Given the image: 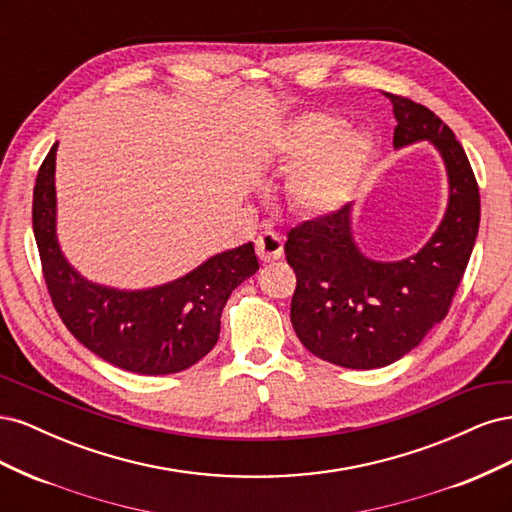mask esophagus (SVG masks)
I'll list each match as a JSON object with an SVG mask.
<instances>
[{"instance_id": "1", "label": "esophagus", "mask_w": 512, "mask_h": 512, "mask_svg": "<svg viewBox=\"0 0 512 512\" xmlns=\"http://www.w3.org/2000/svg\"><path fill=\"white\" fill-rule=\"evenodd\" d=\"M256 254L262 262H271L277 260L284 254V241L277 232H262V235L256 239Z\"/></svg>"}]
</instances>
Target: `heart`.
<instances>
[{"instance_id":"obj_1","label":"heart","mask_w":512,"mask_h":512,"mask_svg":"<svg viewBox=\"0 0 512 512\" xmlns=\"http://www.w3.org/2000/svg\"><path fill=\"white\" fill-rule=\"evenodd\" d=\"M333 115L312 113L294 123L286 153L292 162L309 155L288 183L292 207L305 215H324L354 194L369 160V141L356 130H339Z\"/></svg>"}]
</instances>
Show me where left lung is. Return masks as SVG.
<instances>
[{"mask_svg": "<svg viewBox=\"0 0 512 512\" xmlns=\"http://www.w3.org/2000/svg\"><path fill=\"white\" fill-rule=\"evenodd\" d=\"M384 96L397 119L393 145H436L451 179V200L431 241L399 262L361 256L352 243L348 205L288 230L284 252L297 275L290 303L294 333L318 359L348 369L395 363L446 318L480 222L478 183L453 130L412 98Z\"/></svg>", "mask_w": 512, "mask_h": 512, "instance_id": "left-lung-1", "label": "left lung"}]
</instances>
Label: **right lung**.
<instances>
[{
    "label": "right lung",
    "mask_w": 512,
    "mask_h": 512,
    "mask_svg": "<svg viewBox=\"0 0 512 512\" xmlns=\"http://www.w3.org/2000/svg\"><path fill=\"white\" fill-rule=\"evenodd\" d=\"M55 151L44 158L34 188V235L46 290L66 329L106 363L143 376L177 374L218 344L222 309L258 271L245 243L203 262L177 282L151 290L91 284L61 256L55 237Z\"/></svg>",
    "instance_id": "1"
}]
</instances>
